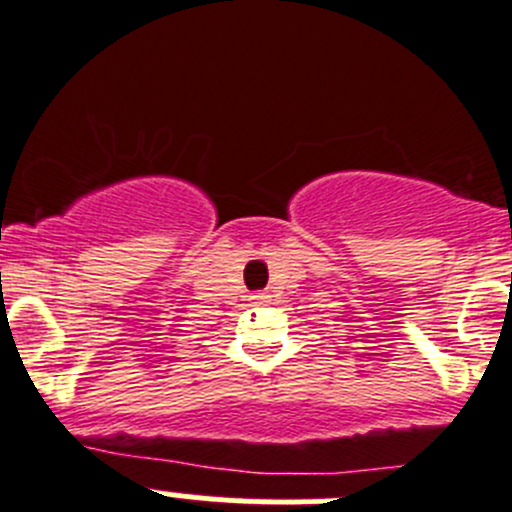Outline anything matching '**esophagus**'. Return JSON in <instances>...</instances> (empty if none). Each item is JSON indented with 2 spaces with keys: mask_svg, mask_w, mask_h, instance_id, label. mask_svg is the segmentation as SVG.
<instances>
[{
  "mask_svg": "<svg viewBox=\"0 0 512 512\" xmlns=\"http://www.w3.org/2000/svg\"><path fill=\"white\" fill-rule=\"evenodd\" d=\"M255 299H260V302H265V299H267V294H265V292H260V294H255Z\"/></svg>",
  "mask_w": 512,
  "mask_h": 512,
  "instance_id": "obj_1",
  "label": "esophagus"
}]
</instances>
